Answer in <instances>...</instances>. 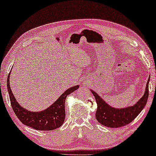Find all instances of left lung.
Wrapping results in <instances>:
<instances>
[{
    "label": "left lung",
    "instance_id": "1",
    "mask_svg": "<svg viewBox=\"0 0 156 156\" xmlns=\"http://www.w3.org/2000/svg\"><path fill=\"white\" fill-rule=\"evenodd\" d=\"M149 80L150 78L148 80L145 93L142 98L134 106L123 108H116L109 106L98 95V94L93 90H90L93 95L95 96L98 104V109L95 113L97 120L101 124L110 128H119L131 123L146 105L149 98Z\"/></svg>",
    "mask_w": 156,
    "mask_h": 156
}]
</instances>
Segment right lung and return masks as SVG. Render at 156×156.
<instances>
[{
    "label": "right lung",
    "instance_id": "right-lung-1",
    "mask_svg": "<svg viewBox=\"0 0 156 156\" xmlns=\"http://www.w3.org/2000/svg\"><path fill=\"white\" fill-rule=\"evenodd\" d=\"M10 73L7 80V90L12 109L19 120L26 126L39 131H50L59 128L65 120L66 99L69 94L78 89L80 86H75L68 88L47 109L39 112H31L20 106L15 99L10 88Z\"/></svg>",
    "mask_w": 156,
    "mask_h": 156
}]
</instances>
